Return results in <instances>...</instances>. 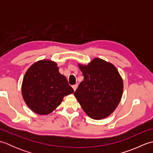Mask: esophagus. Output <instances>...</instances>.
<instances>
[{"label":"esophagus","instance_id":"obj_1","mask_svg":"<svg viewBox=\"0 0 153 153\" xmlns=\"http://www.w3.org/2000/svg\"><path fill=\"white\" fill-rule=\"evenodd\" d=\"M77 86H78V85H77V84H76V85H72V87H73V89H74V91H76V89L77 88Z\"/></svg>","mask_w":153,"mask_h":153}]
</instances>
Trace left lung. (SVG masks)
I'll list each match as a JSON object with an SVG mask.
<instances>
[{
	"label": "left lung",
	"mask_w": 153,
	"mask_h": 153,
	"mask_svg": "<svg viewBox=\"0 0 153 153\" xmlns=\"http://www.w3.org/2000/svg\"><path fill=\"white\" fill-rule=\"evenodd\" d=\"M83 81L74 95L91 118L100 120L113 112L121 100L123 81L116 67L100 58L87 66L79 64Z\"/></svg>",
	"instance_id": "8db88e82"
}]
</instances>
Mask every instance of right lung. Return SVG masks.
<instances>
[{"instance_id": "1", "label": "right lung", "mask_w": 153, "mask_h": 153, "mask_svg": "<svg viewBox=\"0 0 153 153\" xmlns=\"http://www.w3.org/2000/svg\"><path fill=\"white\" fill-rule=\"evenodd\" d=\"M22 96L30 109L41 115L52 112L64 97L74 92L54 62L43 60L32 65L25 73Z\"/></svg>"}]
</instances>
